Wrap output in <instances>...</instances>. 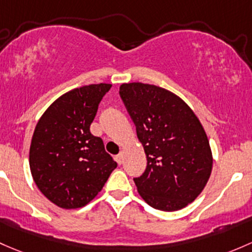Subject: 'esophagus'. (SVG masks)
Here are the masks:
<instances>
[{"label": "esophagus", "instance_id": "obj_1", "mask_svg": "<svg viewBox=\"0 0 252 252\" xmlns=\"http://www.w3.org/2000/svg\"><path fill=\"white\" fill-rule=\"evenodd\" d=\"M116 160H117L118 164L123 163V160H124V152H123V151H121V152H119L118 155L116 156Z\"/></svg>", "mask_w": 252, "mask_h": 252}]
</instances>
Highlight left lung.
Wrapping results in <instances>:
<instances>
[{
	"label": "left lung",
	"mask_w": 252,
	"mask_h": 252,
	"mask_svg": "<svg viewBox=\"0 0 252 252\" xmlns=\"http://www.w3.org/2000/svg\"><path fill=\"white\" fill-rule=\"evenodd\" d=\"M119 94L136 126L147 166L134 182L152 208L176 211L208 184L213 152L202 123L184 100L153 84L123 83Z\"/></svg>",
	"instance_id": "1"
}]
</instances>
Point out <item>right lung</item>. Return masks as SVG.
Returning a JSON list of instances; mask_svg holds the SVG:
<instances>
[{"label":"right lung","mask_w":252,"mask_h":252,"mask_svg":"<svg viewBox=\"0 0 252 252\" xmlns=\"http://www.w3.org/2000/svg\"><path fill=\"white\" fill-rule=\"evenodd\" d=\"M112 84L79 87L58 97L33 131L30 170L44 197L63 209L92 202L117 163L91 133L97 106Z\"/></svg>","instance_id":"1"}]
</instances>
